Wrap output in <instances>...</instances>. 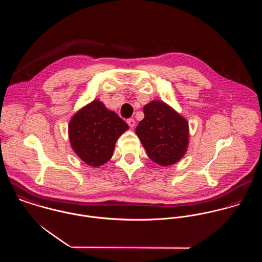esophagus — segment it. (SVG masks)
Instances as JSON below:
<instances>
[{
    "mask_svg": "<svg viewBox=\"0 0 262 262\" xmlns=\"http://www.w3.org/2000/svg\"><path fill=\"white\" fill-rule=\"evenodd\" d=\"M127 124H128L131 128L135 127V120H134V119H128V120H127Z\"/></svg>",
    "mask_w": 262,
    "mask_h": 262,
    "instance_id": "1",
    "label": "esophagus"
}]
</instances>
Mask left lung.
Listing matches in <instances>:
<instances>
[{"mask_svg": "<svg viewBox=\"0 0 262 262\" xmlns=\"http://www.w3.org/2000/svg\"><path fill=\"white\" fill-rule=\"evenodd\" d=\"M143 112L135 132L150 159L162 166L180 161L188 145L187 120L162 101L150 102Z\"/></svg>", "mask_w": 262, "mask_h": 262, "instance_id": "8db88e82", "label": "left lung"}]
</instances>
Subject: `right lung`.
Returning a JSON list of instances; mask_svg holds the SVG:
<instances>
[{"label": "right lung", "mask_w": 262, "mask_h": 262, "mask_svg": "<svg viewBox=\"0 0 262 262\" xmlns=\"http://www.w3.org/2000/svg\"><path fill=\"white\" fill-rule=\"evenodd\" d=\"M128 125L99 100L75 113L70 121V142L76 155L88 165L98 167L112 157L117 139Z\"/></svg>", "instance_id": "add662e5"}]
</instances>
